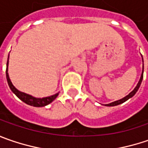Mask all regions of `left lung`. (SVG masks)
<instances>
[{"label":"left lung","instance_id":"1","mask_svg":"<svg viewBox=\"0 0 148 148\" xmlns=\"http://www.w3.org/2000/svg\"><path fill=\"white\" fill-rule=\"evenodd\" d=\"M142 57H143V56H142ZM143 79V72H142V74H141V78H140V79H139V81H138L137 86L135 87V88H134V89L132 90V92L129 93L128 95H127L126 97L123 98L122 99H119V100H117V101H114V102H112V103H108V104H105V106H116V105H119V104H121V103H124L125 101H127V99H129L130 98H132V96H134V94L137 93V91L138 90L139 87H140L141 84H142Z\"/></svg>","mask_w":148,"mask_h":148}]
</instances>
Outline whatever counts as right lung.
Segmentation results:
<instances>
[{
    "label": "right lung",
    "mask_w": 148,
    "mask_h": 148,
    "mask_svg": "<svg viewBox=\"0 0 148 148\" xmlns=\"http://www.w3.org/2000/svg\"><path fill=\"white\" fill-rule=\"evenodd\" d=\"M8 64H9V56H8V60H7V63H6V70H5L6 79H7L8 85L10 87V90L15 93L20 99L23 101L24 103H25L26 104H29L30 106L34 107L46 106V105L49 104L51 102H53L57 98V96L59 95V93H57L54 94V95L49 96V97H45V98L40 99V98H35V97H33V96H31L29 94L19 91L17 88H16V87L12 84V83H11V81L10 79V77H9V74H8Z\"/></svg>",
    "instance_id": "right-lung-1"
}]
</instances>
